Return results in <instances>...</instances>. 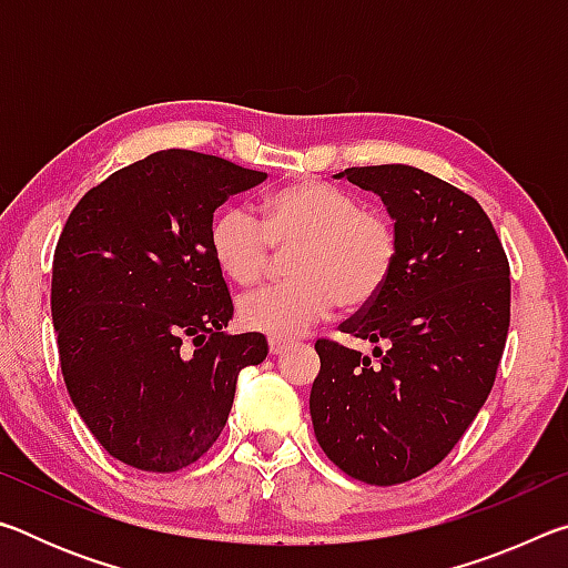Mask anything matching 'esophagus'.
I'll return each mask as SVG.
<instances>
[{"label": "esophagus", "mask_w": 568, "mask_h": 568, "mask_svg": "<svg viewBox=\"0 0 568 568\" xmlns=\"http://www.w3.org/2000/svg\"><path fill=\"white\" fill-rule=\"evenodd\" d=\"M287 348H291V345L283 343V341H271V343H267V351H271V355H283Z\"/></svg>", "instance_id": "esophagus-1"}]
</instances>
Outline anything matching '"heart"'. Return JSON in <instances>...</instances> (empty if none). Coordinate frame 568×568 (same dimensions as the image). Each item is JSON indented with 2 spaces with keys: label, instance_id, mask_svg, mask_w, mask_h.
Masks as SVG:
<instances>
[{
  "label": "heart",
  "instance_id": "obj_1",
  "mask_svg": "<svg viewBox=\"0 0 568 568\" xmlns=\"http://www.w3.org/2000/svg\"><path fill=\"white\" fill-rule=\"evenodd\" d=\"M210 253L235 285H257L275 253L287 257L291 283L250 293L237 305L243 328L293 341L343 311L368 307L386 291L398 265V230L355 195L325 180L301 178L261 200L257 220L225 207L210 223Z\"/></svg>",
  "mask_w": 568,
  "mask_h": 568
}]
</instances>
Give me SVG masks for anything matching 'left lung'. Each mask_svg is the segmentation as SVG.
<instances>
[{"label":"left lung","mask_w":568,"mask_h":568,"mask_svg":"<svg viewBox=\"0 0 568 568\" xmlns=\"http://www.w3.org/2000/svg\"><path fill=\"white\" fill-rule=\"evenodd\" d=\"M335 178L383 200L398 230V265L386 291L341 325L376 343V364L341 343H315L311 418L335 466L393 486L438 466L491 393L511 321V271L491 220L464 190L410 165Z\"/></svg>","instance_id":"1"}]
</instances>
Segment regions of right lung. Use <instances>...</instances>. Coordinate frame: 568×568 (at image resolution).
<instances>
[{
    "label": "right lung",
    "mask_w": 568,
    "mask_h": 568,
    "mask_svg": "<svg viewBox=\"0 0 568 568\" xmlns=\"http://www.w3.org/2000/svg\"><path fill=\"white\" fill-rule=\"evenodd\" d=\"M267 175L192 150H160L92 187L54 250L52 323L62 376L92 436L152 474L207 454L261 333L227 335L213 213ZM191 345H186V341Z\"/></svg>",
    "instance_id": "obj_1"
}]
</instances>
